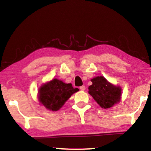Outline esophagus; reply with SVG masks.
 Here are the masks:
<instances>
[{"label":"esophagus","instance_id":"34e87169","mask_svg":"<svg viewBox=\"0 0 151 151\" xmlns=\"http://www.w3.org/2000/svg\"><path fill=\"white\" fill-rule=\"evenodd\" d=\"M80 90H82V91H84V90H85V86H80Z\"/></svg>","mask_w":151,"mask_h":151}]
</instances>
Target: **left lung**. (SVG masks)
<instances>
[{"instance_id": "left-lung-1", "label": "left lung", "mask_w": 151, "mask_h": 151, "mask_svg": "<svg viewBox=\"0 0 151 151\" xmlns=\"http://www.w3.org/2000/svg\"><path fill=\"white\" fill-rule=\"evenodd\" d=\"M88 93L103 109H109L120 101L122 88L111 84L103 76L91 79Z\"/></svg>"}]
</instances>
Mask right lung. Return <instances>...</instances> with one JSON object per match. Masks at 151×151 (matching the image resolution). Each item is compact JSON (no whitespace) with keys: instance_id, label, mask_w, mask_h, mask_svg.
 <instances>
[{"instance_id":"right-lung-1","label":"right lung","mask_w":151,"mask_h":151,"mask_svg":"<svg viewBox=\"0 0 151 151\" xmlns=\"http://www.w3.org/2000/svg\"><path fill=\"white\" fill-rule=\"evenodd\" d=\"M79 91L72 84H66L55 78L39 88L38 100L45 108L50 111H58L74 93Z\"/></svg>"}]
</instances>
